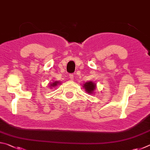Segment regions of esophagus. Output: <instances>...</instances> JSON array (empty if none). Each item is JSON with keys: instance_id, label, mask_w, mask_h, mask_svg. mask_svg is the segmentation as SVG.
<instances>
[{"instance_id": "34e87169", "label": "esophagus", "mask_w": 150, "mask_h": 150, "mask_svg": "<svg viewBox=\"0 0 150 150\" xmlns=\"http://www.w3.org/2000/svg\"><path fill=\"white\" fill-rule=\"evenodd\" d=\"M69 78H70L71 80H73V78H74V76H73V74H70L69 75Z\"/></svg>"}]
</instances>
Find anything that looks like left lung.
Masks as SVG:
<instances>
[{
    "label": "left lung",
    "instance_id": "left-lung-1",
    "mask_svg": "<svg viewBox=\"0 0 150 150\" xmlns=\"http://www.w3.org/2000/svg\"><path fill=\"white\" fill-rule=\"evenodd\" d=\"M83 87L85 88L86 92L88 93V94H93L94 91L96 88V84L95 83L92 82V81H88V82L85 83L83 85Z\"/></svg>",
    "mask_w": 150,
    "mask_h": 150
}]
</instances>
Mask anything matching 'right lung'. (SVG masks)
I'll return each mask as SVG.
<instances>
[{
    "label": "right lung",
    "instance_id": "right-lung-1",
    "mask_svg": "<svg viewBox=\"0 0 150 150\" xmlns=\"http://www.w3.org/2000/svg\"><path fill=\"white\" fill-rule=\"evenodd\" d=\"M57 84H60V83L57 82V81H55L54 83H53L52 84H51V85H50V86L51 87H55V86H57Z\"/></svg>",
    "mask_w": 150,
    "mask_h": 150
}]
</instances>
